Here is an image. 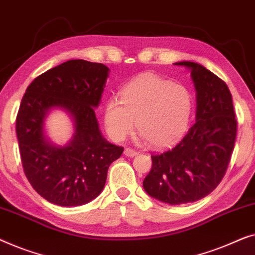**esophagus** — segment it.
Returning <instances> with one entry per match:
<instances>
[{"label":"esophagus","instance_id":"obj_1","mask_svg":"<svg viewBox=\"0 0 255 255\" xmlns=\"http://www.w3.org/2000/svg\"><path fill=\"white\" fill-rule=\"evenodd\" d=\"M124 153L126 156H128V157H134V156L137 155V150L131 149V148H126V149H125V152Z\"/></svg>","mask_w":255,"mask_h":255}]
</instances>
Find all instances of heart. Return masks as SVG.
Segmentation results:
<instances>
[{"instance_id":"b5f03b06","label":"heart","mask_w":255,"mask_h":255,"mask_svg":"<svg viewBox=\"0 0 255 255\" xmlns=\"http://www.w3.org/2000/svg\"><path fill=\"white\" fill-rule=\"evenodd\" d=\"M192 107L191 92L184 85L144 74L123 89L120 100L107 102L104 120L109 134L117 141L134 130L136 121L137 130L150 145L166 148L187 130Z\"/></svg>"}]
</instances>
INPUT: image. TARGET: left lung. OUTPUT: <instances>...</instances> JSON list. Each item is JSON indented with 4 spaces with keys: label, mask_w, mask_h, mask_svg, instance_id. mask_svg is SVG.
Returning a JSON list of instances; mask_svg holds the SVG:
<instances>
[{
    "label": "left lung",
    "mask_w": 255,
    "mask_h": 255,
    "mask_svg": "<svg viewBox=\"0 0 255 255\" xmlns=\"http://www.w3.org/2000/svg\"><path fill=\"white\" fill-rule=\"evenodd\" d=\"M174 64L192 70L198 103L196 123L177 145L151 155L152 166L143 187L162 202L184 204L210 194L224 178L238 123L224 81L199 63Z\"/></svg>",
    "instance_id": "obj_1"
}]
</instances>
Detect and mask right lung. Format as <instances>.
I'll return each instance as SVG.
<instances>
[{
    "mask_svg": "<svg viewBox=\"0 0 255 255\" xmlns=\"http://www.w3.org/2000/svg\"><path fill=\"white\" fill-rule=\"evenodd\" d=\"M107 75L103 63L69 60L35 77L21 98L16 132L24 173L39 195L57 206L97 198L110 165L124 152L103 137L95 114ZM52 107L67 109L75 121L74 138L66 147L52 146L43 136V118Z\"/></svg>",
    "mask_w": 255,
    "mask_h": 255,
    "instance_id": "add662e5",
    "label": "right lung"
}]
</instances>
